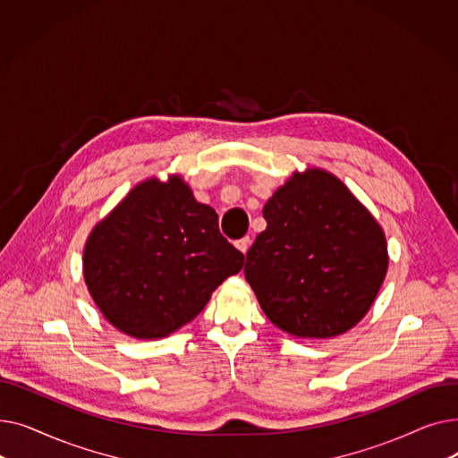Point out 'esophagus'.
<instances>
[{"instance_id": "34e87169", "label": "esophagus", "mask_w": 458, "mask_h": 458, "mask_svg": "<svg viewBox=\"0 0 458 458\" xmlns=\"http://www.w3.org/2000/svg\"><path fill=\"white\" fill-rule=\"evenodd\" d=\"M250 243H252V239H250L249 235H245V237H242V239H237V242H235V247H237L239 250H242V252L245 254V252L249 250Z\"/></svg>"}]
</instances>
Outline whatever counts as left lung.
<instances>
[{
  "mask_svg": "<svg viewBox=\"0 0 458 458\" xmlns=\"http://www.w3.org/2000/svg\"><path fill=\"white\" fill-rule=\"evenodd\" d=\"M267 228L247 252L245 278L273 325L332 338L371 308L388 267L371 213L332 174H293L263 208Z\"/></svg>",
  "mask_w": 458,
  "mask_h": 458,
  "instance_id": "8db88e82",
  "label": "left lung"
}]
</instances>
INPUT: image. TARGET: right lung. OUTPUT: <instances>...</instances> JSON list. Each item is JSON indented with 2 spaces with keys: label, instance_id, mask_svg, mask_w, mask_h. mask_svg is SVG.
<instances>
[{
  "label": "right lung",
  "instance_id": "right-lung-1",
  "mask_svg": "<svg viewBox=\"0 0 458 458\" xmlns=\"http://www.w3.org/2000/svg\"><path fill=\"white\" fill-rule=\"evenodd\" d=\"M219 215L180 180H147L89 237L83 275L106 319L156 340L195 319L216 285L242 271Z\"/></svg>",
  "mask_w": 458,
  "mask_h": 458
}]
</instances>
